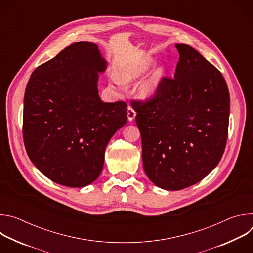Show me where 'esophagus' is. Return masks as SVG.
Here are the masks:
<instances>
[{
    "instance_id": "34e87169",
    "label": "esophagus",
    "mask_w": 253,
    "mask_h": 253,
    "mask_svg": "<svg viewBox=\"0 0 253 253\" xmlns=\"http://www.w3.org/2000/svg\"><path fill=\"white\" fill-rule=\"evenodd\" d=\"M135 116H136L135 110L133 109V108H132L131 106H129V107L127 108V117H128V120H129V121H133L134 118H135Z\"/></svg>"
}]
</instances>
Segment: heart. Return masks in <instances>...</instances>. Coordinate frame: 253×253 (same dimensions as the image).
Wrapping results in <instances>:
<instances>
[{"mask_svg": "<svg viewBox=\"0 0 253 253\" xmlns=\"http://www.w3.org/2000/svg\"><path fill=\"white\" fill-rule=\"evenodd\" d=\"M152 64H153V60L147 57L136 63L122 65L117 68L115 76L117 80L121 83H124V84L131 83L145 74L146 72L150 69ZM164 75H165V68L163 66L157 67L153 71L150 78L143 84H141L140 87L138 88V96L144 100L153 98L159 90V87L164 78Z\"/></svg>", "mask_w": 253, "mask_h": 253, "instance_id": "b5f03b06", "label": "heart"}]
</instances>
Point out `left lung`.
Returning a JSON list of instances; mask_svg holds the SVG:
<instances>
[{
  "instance_id": "obj_1",
  "label": "left lung",
  "mask_w": 253,
  "mask_h": 253,
  "mask_svg": "<svg viewBox=\"0 0 253 253\" xmlns=\"http://www.w3.org/2000/svg\"><path fill=\"white\" fill-rule=\"evenodd\" d=\"M175 47L174 78L164 77L153 98L131 101L144 171L166 190L189 187L217 166L229 121V91L220 71L192 47Z\"/></svg>"
}]
</instances>
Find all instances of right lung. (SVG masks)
<instances>
[{
  "label": "right lung",
  "mask_w": 253,
  "mask_h": 253,
  "mask_svg": "<svg viewBox=\"0 0 253 253\" xmlns=\"http://www.w3.org/2000/svg\"><path fill=\"white\" fill-rule=\"evenodd\" d=\"M107 62L98 46L77 42L32 73L25 91L23 137L33 164L52 181L84 187L102 172L105 149L127 122L123 101L99 97Z\"/></svg>",
  "instance_id": "1"
}]
</instances>
